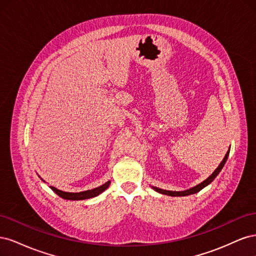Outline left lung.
Segmentation results:
<instances>
[{"label":"left lung","instance_id":"1","mask_svg":"<svg viewBox=\"0 0 256 256\" xmlns=\"http://www.w3.org/2000/svg\"><path fill=\"white\" fill-rule=\"evenodd\" d=\"M230 148L228 150V152L226 154V156H224L223 160L220 162L219 166L216 168L214 171L212 172V174L209 176L208 178H206V180L204 182H202L200 184L194 186V187H192L190 189H187V190H184V191H171V190H164V189H161V188H157V187H152L154 191H157L159 193H161V194H166V196H191V194H194V193H198V191L202 190L203 188H205L206 186H208L210 182H212V180H214V178L218 176V174L221 172V170L223 168L224 164H226V162L228 158V154H230Z\"/></svg>","mask_w":256,"mask_h":256}]
</instances>
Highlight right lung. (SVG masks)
Instances as JSON below:
<instances>
[{
    "mask_svg": "<svg viewBox=\"0 0 256 256\" xmlns=\"http://www.w3.org/2000/svg\"><path fill=\"white\" fill-rule=\"evenodd\" d=\"M110 180L106 182V184L99 186L97 188L86 190V191H81V192H65L62 191L60 189H56L53 186H50V188L56 193V194L60 198H63L64 200H86V198H92L99 196L100 193H102L108 187L110 186Z\"/></svg>",
    "mask_w": 256,
    "mask_h": 256,
    "instance_id": "1",
    "label": "right lung"
}]
</instances>
